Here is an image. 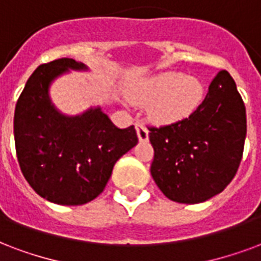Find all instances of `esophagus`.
Segmentation results:
<instances>
[{
	"mask_svg": "<svg viewBox=\"0 0 261 261\" xmlns=\"http://www.w3.org/2000/svg\"><path fill=\"white\" fill-rule=\"evenodd\" d=\"M136 132H138V138L140 142L148 140V129L142 122H136Z\"/></svg>",
	"mask_w": 261,
	"mask_h": 261,
	"instance_id": "esophagus-1",
	"label": "esophagus"
}]
</instances>
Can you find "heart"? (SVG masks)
I'll return each instance as SVG.
<instances>
[{
  "instance_id": "obj_1",
  "label": "heart",
  "mask_w": 261,
  "mask_h": 261,
  "mask_svg": "<svg viewBox=\"0 0 261 261\" xmlns=\"http://www.w3.org/2000/svg\"><path fill=\"white\" fill-rule=\"evenodd\" d=\"M203 96V86L183 72L166 71L150 78L139 88L133 99L151 103L150 113L161 122L179 121L197 110Z\"/></svg>"
}]
</instances>
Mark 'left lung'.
Returning <instances> with one entry per match:
<instances>
[{"instance_id": "1", "label": "left lung", "mask_w": 261, "mask_h": 261, "mask_svg": "<svg viewBox=\"0 0 261 261\" xmlns=\"http://www.w3.org/2000/svg\"><path fill=\"white\" fill-rule=\"evenodd\" d=\"M148 130L158 189L175 202L199 203L234 179L244 154L246 110L232 77L221 70L193 114Z\"/></svg>"}]
</instances>
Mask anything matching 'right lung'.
<instances>
[{
    "instance_id": "add662e5",
    "label": "right lung",
    "mask_w": 261,
    "mask_h": 261,
    "mask_svg": "<svg viewBox=\"0 0 261 261\" xmlns=\"http://www.w3.org/2000/svg\"><path fill=\"white\" fill-rule=\"evenodd\" d=\"M68 68L86 67L63 58L35 68L17 99L13 135L31 189L54 203L84 205L103 193L115 162L138 144V135L133 125L117 128L99 107L75 117L59 113L48 89Z\"/></svg>"
}]
</instances>
